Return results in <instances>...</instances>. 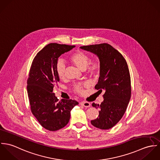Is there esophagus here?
<instances>
[{
  "instance_id": "obj_1",
  "label": "esophagus",
  "mask_w": 160,
  "mask_h": 160,
  "mask_svg": "<svg viewBox=\"0 0 160 160\" xmlns=\"http://www.w3.org/2000/svg\"><path fill=\"white\" fill-rule=\"evenodd\" d=\"M81 105L84 107H86V108H88V107H91V103L89 102H85V101H83L82 102H81Z\"/></svg>"
}]
</instances>
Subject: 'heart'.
<instances>
[{"mask_svg": "<svg viewBox=\"0 0 160 160\" xmlns=\"http://www.w3.org/2000/svg\"><path fill=\"white\" fill-rule=\"evenodd\" d=\"M69 60L78 68L82 70L86 69L87 72L92 77H97L100 72L101 65L100 62L97 60H93L90 62V57L84 52L77 50L70 55L69 57ZM57 74L60 79H63L65 78L67 65L63 60H58L55 65ZM86 84H76L74 86V91L78 93H82L84 92L83 86Z\"/></svg>", "mask_w": 160, "mask_h": 160, "instance_id": "b5f03b06", "label": "heart"}]
</instances>
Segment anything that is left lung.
Listing matches in <instances>:
<instances>
[{
	"instance_id": "1",
	"label": "left lung",
	"mask_w": 160,
	"mask_h": 160,
	"mask_svg": "<svg viewBox=\"0 0 160 160\" xmlns=\"http://www.w3.org/2000/svg\"><path fill=\"white\" fill-rule=\"evenodd\" d=\"M96 55L101 69L95 88L105 91L100 105L92 103L99 108L97 118L91 124L100 129H109L115 126L124 114L131 95V77L127 62L123 56L108 44L103 43L80 47Z\"/></svg>"
}]
</instances>
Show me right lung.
<instances>
[{"mask_svg":"<svg viewBox=\"0 0 160 160\" xmlns=\"http://www.w3.org/2000/svg\"><path fill=\"white\" fill-rule=\"evenodd\" d=\"M75 46L50 43L34 57L27 81V91L31 110L40 124L50 131L64 128L70 119V112L79 104L74 100L59 101L53 93L60 81L55 65L59 57Z\"/></svg>","mask_w":160,"mask_h":160,"instance_id":"add662e5","label":"right lung"}]
</instances>
